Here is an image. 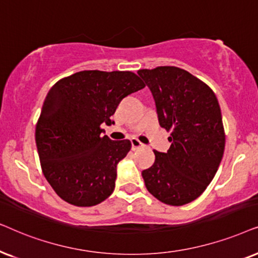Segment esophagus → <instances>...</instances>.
I'll use <instances>...</instances> for the list:
<instances>
[{"label": "esophagus", "instance_id": "esophagus-1", "mask_svg": "<svg viewBox=\"0 0 258 258\" xmlns=\"http://www.w3.org/2000/svg\"><path fill=\"white\" fill-rule=\"evenodd\" d=\"M131 144H132V150H138V149H140V147L144 146V144L140 143L137 138H132Z\"/></svg>", "mask_w": 258, "mask_h": 258}]
</instances>
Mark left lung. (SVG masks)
<instances>
[{
	"instance_id": "8db88e82",
	"label": "left lung",
	"mask_w": 258,
	"mask_h": 258,
	"mask_svg": "<svg viewBox=\"0 0 258 258\" xmlns=\"http://www.w3.org/2000/svg\"><path fill=\"white\" fill-rule=\"evenodd\" d=\"M156 102L161 127L171 131L166 153L142 174L158 201L179 207L198 198L214 179L225 146L218 100L212 89L188 72L173 66L140 70Z\"/></svg>"
}]
</instances>
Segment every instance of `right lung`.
<instances>
[{
  "mask_svg": "<svg viewBox=\"0 0 258 258\" xmlns=\"http://www.w3.org/2000/svg\"><path fill=\"white\" fill-rule=\"evenodd\" d=\"M144 87L132 72L82 71L49 89L35 140L44 177L64 202L93 207L112 195L131 142L111 140L100 126L114 123L120 101Z\"/></svg>",
  "mask_w": 258,
  "mask_h": 258,
  "instance_id": "1",
  "label": "right lung"
}]
</instances>
